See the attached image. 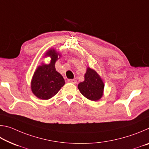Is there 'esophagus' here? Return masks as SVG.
I'll use <instances>...</instances> for the list:
<instances>
[{"instance_id": "obj_1", "label": "esophagus", "mask_w": 149, "mask_h": 149, "mask_svg": "<svg viewBox=\"0 0 149 149\" xmlns=\"http://www.w3.org/2000/svg\"><path fill=\"white\" fill-rule=\"evenodd\" d=\"M68 81H69L70 83H72V84H77V81L75 79H68Z\"/></svg>"}]
</instances>
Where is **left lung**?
Returning <instances> with one entry per match:
<instances>
[{
    "instance_id": "obj_1",
    "label": "left lung",
    "mask_w": 149,
    "mask_h": 149,
    "mask_svg": "<svg viewBox=\"0 0 149 149\" xmlns=\"http://www.w3.org/2000/svg\"><path fill=\"white\" fill-rule=\"evenodd\" d=\"M104 87V83L99 74L90 68H88L85 74L84 81L78 85L81 93L87 99L93 101L99 100L102 97Z\"/></svg>"
}]
</instances>
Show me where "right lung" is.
Returning a JSON list of instances; mask_svg holds the SVG:
<instances>
[{"label": "right lung", "instance_id": "obj_1", "mask_svg": "<svg viewBox=\"0 0 149 149\" xmlns=\"http://www.w3.org/2000/svg\"><path fill=\"white\" fill-rule=\"evenodd\" d=\"M58 55L54 49L49 50L46 56L51 57L50 63L40 65L34 73L31 81V90L39 99H50L57 94L65 84L64 78L55 68V62L58 58Z\"/></svg>", "mask_w": 149, "mask_h": 149}]
</instances>
